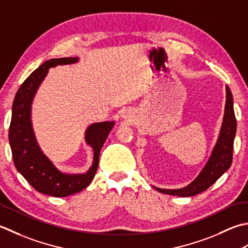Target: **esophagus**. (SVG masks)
Returning a JSON list of instances; mask_svg holds the SVG:
<instances>
[{
	"instance_id": "34e87169",
	"label": "esophagus",
	"mask_w": 248,
	"mask_h": 248,
	"mask_svg": "<svg viewBox=\"0 0 248 248\" xmlns=\"http://www.w3.org/2000/svg\"><path fill=\"white\" fill-rule=\"evenodd\" d=\"M129 115H130V112H129V111H126V112H124V113H123V117H124V118H130Z\"/></svg>"
}]
</instances>
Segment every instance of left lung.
Returning a JSON list of instances; mask_svg holds the SVG:
<instances>
[{
    "label": "left lung",
    "mask_w": 248,
    "mask_h": 248,
    "mask_svg": "<svg viewBox=\"0 0 248 248\" xmlns=\"http://www.w3.org/2000/svg\"><path fill=\"white\" fill-rule=\"evenodd\" d=\"M227 98L223 125H221L220 134L215 148L212 152L211 157L205 165L201 173L188 186L181 189H160L156 190L163 194L173 195L180 197H190L208 189L212 184H214L217 179L229 169L232 163L233 155V141L236 131V119L233 109V97L228 85L226 87Z\"/></svg>",
    "instance_id": "8db88e82"
}]
</instances>
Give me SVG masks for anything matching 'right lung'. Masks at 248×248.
Returning <instances> with one entry per match:
<instances>
[{"label":"right lung","mask_w":248,"mask_h":248,"mask_svg":"<svg viewBox=\"0 0 248 248\" xmlns=\"http://www.w3.org/2000/svg\"><path fill=\"white\" fill-rule=\"evenodd\" d=\"M77 61L78 58L51 59L40 65L20 85L13 104L8 138L15 166L35 189L53 197H66L79 193L90 185L97 170L100 149L114 124V122H102L89 126L85 141L94 150V160L92 167L84 174L61 172L40 151L31 124V104L34 94L50 67L72 64Z\"/></svg>","instance_id":"right-lung-1"}]
</instances>
